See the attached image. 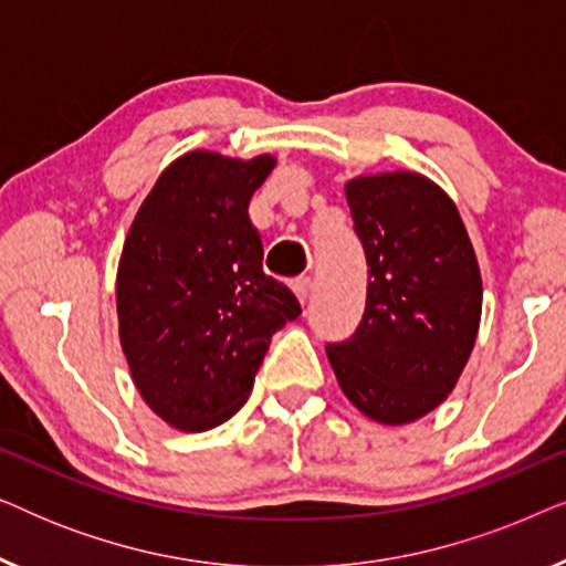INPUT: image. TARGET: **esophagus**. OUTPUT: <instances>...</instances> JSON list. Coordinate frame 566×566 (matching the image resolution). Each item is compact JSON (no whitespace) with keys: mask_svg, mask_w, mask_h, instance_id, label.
<instances>
[{"mask_svg":"<svg viewBox=\"0 0 566 566\" xmlns=\"http://www.w3.org/2000/svg\"><path fill=\"white\" fill-rule=\"evenodd\" d=\"M291 289H293V293H296V298L301 301V304H306L308 293H312V277H296Z\"/></svg>","mask_w":566,"mask_h":566,"instance_id":"1","label":"esophagus"}]
</instances>
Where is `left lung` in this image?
I'll list each match as a JSON object with an SVG mask.
<instances>
[{
	"instance_id": "1",
	"label": "left lung",
	"mask_w": 566,
	"mask_h": 566,
	"mask_svg": "<svg viewBox=\"0 0 566 566\" xmlns=\"http://www.w3.org/2000/svg\"><path fill=\"white\" fill-rule=\"evenodd\" d=\"M368 260V298L347 343L327 358L350 405L381 424H409L443 405L474 350L482 273L451 196L420 172L345 182Z\"/></svg>"
}]
</instances>
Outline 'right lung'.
<instances>
[{
  "label": "right lung",
  "instance_id": "1",
  "mask_svg": "<svg viewBox=\"0 0 566 566\" xmlns=\"http://www.w3.org/2000/svg\"><path fill=\"white\" fill-rule=\"evenodd\" d=\"M273 167V154H182L128 229L115 277L120 347L142 399L175 430L234 417L270 337L301 314L296 296L262 273L247 213Z\"/></svg>",
  "mask_w": 566,
  "mask_h": 566
}]
</instances>
